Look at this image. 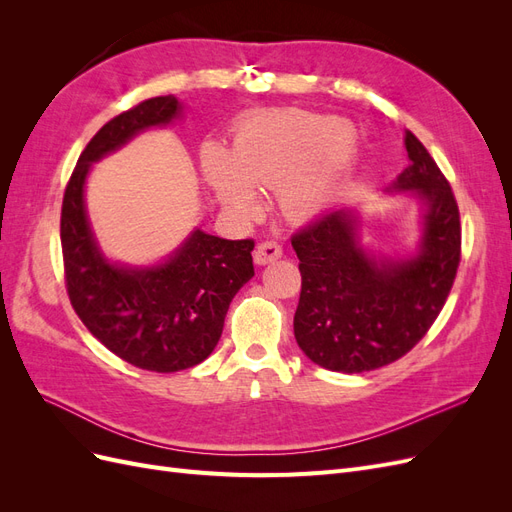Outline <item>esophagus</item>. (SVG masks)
Masks as SVG:
<instances>
[{
	"label": "esophagus",
	"instance_id": "34e87169",
	"mask_svg": "<svg viewBox=\"0 0 512 512\" xmlns=\"http://www.w3.org/2000/svg\"><path fill=\"white\" fill-rule=\"evenodd\" d=\"M282 254H284V250L277 241H262L254 250V262L256 265H269V262L282 258Z\"/></svg>",
	"mask_w": 512,
	"mask_h": 512
}]
</instances>
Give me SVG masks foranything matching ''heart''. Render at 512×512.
Listing matches in <instances>:
<instances>
[{
	"label": "heart",
	"mask_w": 512,
	"mask_h": 512,
	"mask_svg": "<svg viewBox=\"0 0 512 512\" xmlns=\"http://www.w3.org/2000/svg\"><path fill=\"white\" fill-rule=\"evenodd\" d=\"M200 164L222 205L254 213L258 188H279L290 218H309L327 207L350 175L354 138L348 121L305 111H273L243 119L232 134V156L207 143Z\"/></svg>",
	"instance_id": "obj_1"
}]
</instances>
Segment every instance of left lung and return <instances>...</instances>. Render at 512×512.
Returning a JSON list of instances; mask_svg holds the SVG:
<instances>
[{
	"label": "left lung",
	"mask_w": 512,
	"mask_h": 512,
	"mask_svg": "<svg viewBox=\"0 0 512 512\" xmlns=\"http://www.w3.org/2000/svg\"><path fill=\"white\" fill-rule=\"evenodd\" d=\"M410 164L395 190H412L425 207V230L412 260L369 258L348 209L324 213L292 237L301 297L294 337L316 365L363 374L408 354L440 316L461 260L455 194L436 160L408 130Z\"/></svg>",
	"instance_id": "8db88e82"
}]
</instances>
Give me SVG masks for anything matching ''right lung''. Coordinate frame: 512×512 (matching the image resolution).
<instances>
[{
    "mask_svg": "<svg viewBox=\"0 0 512 512\" xmlns=\"http://www.w3.org/2000/svg\"><path fill=\"white\" fill-rule=\"evenodd\" d=\"M179 113L175 96L143 100L96 132L76 162L61 203L64 280L89 333L134 367L170 374L203 363L218 346L230 301L252 280L254 239L230 241L196 230L153 269L106 262L89 230L83 185L91 162Z\"/></svg>",
    "mask_w": 512,
    "mask_h": 512,
    "instance_id": "obj_1",
    "label": "right lung"
}]
</instances>
